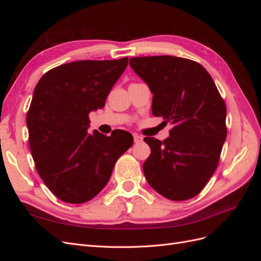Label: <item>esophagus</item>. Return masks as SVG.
Wrapping results in <instances>:
<instances>
[{
	"mask_svg": "<svg viewBox=\"0 0 261 261\" xmlns=\"http://www.w3.org/2000/svg\"><path fill=\"white\" fill-rule=\"evenodd\" d=\"M134 141H135V144H139L143 141V137L137 135V134H134Z\"/></svg>",
	"mask_w": 261,
	"mask_h": 261,
	"instance_id": "esophagus-1",
	"label": "esophagus"
}]
</instances>
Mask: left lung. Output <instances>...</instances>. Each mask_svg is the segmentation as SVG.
<instances>
[{"instance_id": "left-lung-1", "label": "left lung", "mask_w": 261, "mask_h": 261, "mask_svg": "<svg viewBox=\"0 0 261 261\" xmlns=\"http://www.w3.org/2000/svg\"><path fill=\"white\" fill-rule=\"evenodd\" d=\"M129 65L152 92V114L173 125L163 141L145 137L151 149L143 165L149 185L171 200L198 195L215 173L226 138V107L210 74L195 61L155 55Z\"/></svg>"}]
</instances>
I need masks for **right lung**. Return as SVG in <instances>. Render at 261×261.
Returning a JSON list of instances; mask_svg holds the SVG:
<instances>
[{
  "label": "right lung",
  "mask_w": 261,
  "mask_h": 261,
  "mask_svg": "<svg viewBox=\"0 0 261 261\" xmlns=\"http://www.w3.org/2000/svg\"><path fill=\"white\" fill-rule=\"evenodd\" d=\"M128 58L77 61L38 82L27 113L29 147L38 174L59 199L83 203L107 185L114 164L133 145L132 134L89 133V113L102 109Z\"/></svg>",
  "instance_id": "1"
}]
</instances>
